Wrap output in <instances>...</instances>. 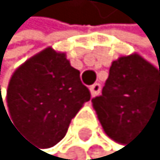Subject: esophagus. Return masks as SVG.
<instances>
[{
  "mask_svg": "<svg viewBox=\"0 0 160 160\" xmlns=\"http://www.w3.org/2000/svg\"><path fill=\"white\" fill-rule=\"evenodd\" d=\"M89 91H91V95L92 96H98V95L100 93V91H102V84L100 83H95L89 87Z\"/></svg>",
  "mask_w": 160,
  "mask_h": 160,
  "instance_id": "obj_1",
  "label": "esophagus"
}]
</instances>
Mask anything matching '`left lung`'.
Segmentation results:
<instances>
[{"mask_svg": "<svg viewBox=\"0 0 160 160\" xmlns=\"http://www.w3.org/2000/svg\"><path fill=\"white\" fill-rule=\"evenodd\" d=\"M92 104L106 134L127 143L150 118H160V69L138 54L118 58Z\"/></svg>", "mask_w": 160, "mask_h": 160, "instance_id": "1", "label": "left lung"}]
</instances>
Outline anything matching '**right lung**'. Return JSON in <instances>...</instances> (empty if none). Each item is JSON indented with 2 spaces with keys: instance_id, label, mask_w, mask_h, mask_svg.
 Here are the masks:
<instances>
[{
  "instance_id": "1",
  "label": "right lung",
  "mask_w": 160,
  "mask_h": 160,
  "mask_svg": "<svg viewBox=\"0 0 160 160\" xmlns=\"http://www.w3.org/2000/svg\"><path fill=\"white\" fill-rule=\"evenodd\" d=\"M89 99L80 72L65 54L51 48L22 64L8 87V108L16 127L42 148L65 136L71 120Z\"/></svg>"
}]
</instances>
